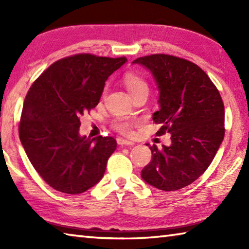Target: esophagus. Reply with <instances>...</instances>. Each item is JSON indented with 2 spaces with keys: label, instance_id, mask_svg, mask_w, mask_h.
<instances>
[{
  "label": "esophagus",
  "instance_id": "1",
  "mask_svg": "<svg viewBox=\"0 0 249 249\" xmlns=\"http://www.w3.org/2000/svg\"><path fill=\"white\" fill-rule=\"evenodd\" d=\"M116 142H117V144H119L120 146H130V145H134L133 142L127 141V140H124V138H121V137L117 138Z\"/></svg>",
  "mask_w": 249,
  "mask_h": 249
}]
</instances>
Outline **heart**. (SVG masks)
Segmentation results:
<instances>
[{
  "mask_svg": "<svg viewBox=\"0 0 249 249\" xmlns=\"http://www.w3.org/2000/svg\"><path fill=\"white\" fill-rule=\"evenodd\" d=\"M124 86L126 89H127L128 93L130 95L136 94L137 92H140L144 89H148V86H147L146 81L142 78H141L140 75L135 74V73H126L124 75L123 79ZM136 124V122L134 121H128V120H124V119H119L116 120L114 123H113V126L114 128L120 132L121 134L124 135H130L133 133V127Z\"/></svg>",
  "mask_w": 249,
  "mask_h": 249,
  "instance_id": "1",
  "label": "heart"
}]
</instances>
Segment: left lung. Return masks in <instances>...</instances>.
<instances>
[{
    "label": "left lung",
    "instance_id": "1",
    "mask_svg": "<svg viewBox=\"0 0 249 249\" xmlns=\"http://www.w3.org/2000/svg\"><path fill=\"white\" fill-rule=\"evenodd\" d=\"M133 64L153 74L159 91L153 121L161 124L157 135H171L170 146H149L153 157L142 178L159 190H179L208 169L224 138L220 92L199 66L182 58L157 53Z\"/></svg>",
    "mask_w": 249,
    "mask_h": 249
}]
</instances>
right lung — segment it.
Listing matches in <instances>:
<instances>
[{
    "mask_svg": "<svg viewBox=\"0 0 249 249\" xmlns=\"http://www.w3.org/2000/svg\"><path fill=\"white\" fill-rule=\"evenodd\" d=\"M126 61L74 54L53 62L29 89L19 140L33 167L54 190L79 195L103 178L116 141L81 136L80 116L98 105L105 81Z\"/></svg>",
    "mask_w": 249,
    "mask_h": 249,
    "instance_id": "obj_1",
    "label": "right lung"
}]
</instances>
